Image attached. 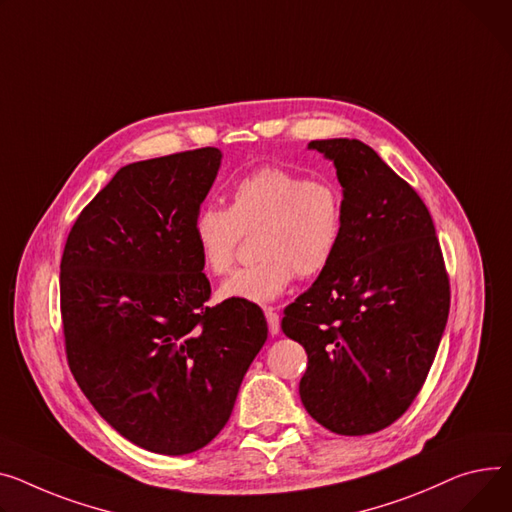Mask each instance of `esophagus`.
<instances>
[{
  "label": "esophagus",
  "mask_w": 512,
  "mask_h": 512,
  "mask_svg": "<svg viewBox=\"0 0 512 512\" xmlns=\"http://www.w3.org/2000/svg\"><path fill=\"white\" fill-rule=\"evenodd\" d=\"M265 319H267V327L271 335L280 333V315L274 309H265Z\"/></svg>",
  "instance_id": "esophagus-1"
}]
</instances>
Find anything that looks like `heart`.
I'll use <instances>...</instances> for the list:
<instances>
[{
  "instance_id": "heart-1",
  "label": "heart",
  "mask_w": 512,
  "mask_h": 512,
  "mask_svg": "<svg viewBox=\"0 0 512 512\" xmlns=\"http://www.w3.org/2000/svg\"><path fill=\"white\" fill-rule=\"evenodd\" d=\"M257 230L261 259L226 280L220 300L267 304L286 292L296 274L313 278L325 271L344 234L342 189L329 179L265 166L232 185L228 208L203 206L191 224L199 259L216 276L232 269L243 234Z\"/></svg>"
}]
</instances>
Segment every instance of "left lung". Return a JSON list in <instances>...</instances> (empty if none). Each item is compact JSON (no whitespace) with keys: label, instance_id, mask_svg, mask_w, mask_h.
I'll return each mask as SVG.
<instances>
[{"label":"left lung","instance_id":"1","mask_svg":"<svg viewBox=\"0 0 512 512\" xmlns=\"http://www.w3.org/2000/svg\"><path fill=\"white\" fill-rule=\"evenodd\" d=\"M344 189V234L329 267L286 306L304 346L302 405L335 434L393 424L420 393L449 317V276L420 195L360 140H315Z\"/></svg>","mask_w":512,"mask_h":512}]
</instances>
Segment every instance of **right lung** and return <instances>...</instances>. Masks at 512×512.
Listing matches in <instances>:
<instances>
[{"instance_id":"obj_1","label":"right lung","mask_w":512,"mask_h":512,"mask_svg":"<svg viewBox=\"0 0 512 512\" xmlns=\"http://www.w3.org/2000/svg\"><path fill=\"white\" fill-rule=\"evenodd\" d=\"M222 162L199 148L117 170L78 216L61 257V319L74 379L121 436L187 455L228 422L267 339L253 302L208 306L191 224Z\"/></svg>"}]
</instances>
